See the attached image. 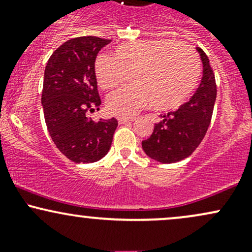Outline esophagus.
I'll return each instance as SVG.
<instances>
[{"instance_id": "1", "label": "esophagus", "mask_w": 252, "mask_h": 252, "mask_svg": "<svg viewBox=\"0 0 252 252\" xmlns=\"http://www.w3.org/2000/svg\"><path fill=\"white\" fill-rule=\"evenodd\" d=\"M135 117H118V122L120 123H126V122H130V121H134Z\"/></svg>"}]
</instances>
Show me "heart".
Returning <instances> with one entry per match:
<instances>
[{
  "mask_svg": "<svg viewBox=\"0 0 252 252\" xmlns=\"http://www.w3.org/2000/svg\"><path fill=\"white\" fill-rule=\"evenodd\" d=\"M126 72L132 83L112 92L106 106L112 114L130 116L149 103L160 110L181 106L198 85L201 65L192 46L172 39L122 42L112 57L96 58L94 74L104 90L117 88Z\"/></svg>",
  "mask_w": 252,
  "mask_h": 252,
  "instance_id": "b5f03b06",
  "label": "heart"
}]
</instances>
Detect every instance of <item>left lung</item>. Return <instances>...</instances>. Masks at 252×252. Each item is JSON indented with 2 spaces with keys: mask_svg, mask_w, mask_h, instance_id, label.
Here are the masks:
<instances>
[{
  "mask_svg": "<svg viewBox=\"0 0 252 252\" xmlns=\"http://www.w3.org/2000/svg\"><path fill=\"white\" fill-rule=\"evenodd\" d=\"M201 83L190 99L175 111L162 115L155 123L153 134L142 141V148L149 158L161 163H173L189 158L201 143L209 129L217 97L216 78L210 60L201 48Z\"/></svg>",
  "mask_w": 252,
  "mask_h": 252,
  "instance_id": "obj_1",
  "label": "left lung"
}]
</instances>
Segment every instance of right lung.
<instances>
[{
	"label": "right lung",
	"mask_w": 252,
	"mask_h": 252,
	"mask_svg": "<svg viewBox=\"0 0 252 252\" xmlns=\"http://www.w3.org/2000/svg\"><path fill=\"white\" fill-rule=\"evenodd\" d=\"M110 41L74 37L53 52L45 68L41 102L46 126L57 148L76 163L96 162L108 154L118 126L116 118L96 123L88 117L102 103L94 62Z\"/></svg>",
	"instance_id": "1"
}]
</instances>
